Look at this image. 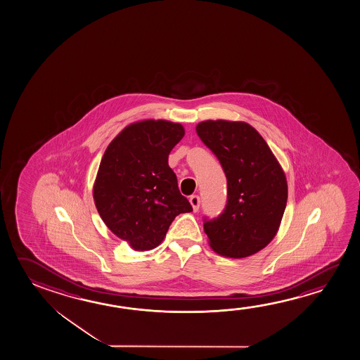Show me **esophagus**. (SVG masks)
<instances>
[{
  "instance_id": "obj_1",
  "label": "esophagus",
  "mask_w": 360,
  "mask_h": 360,
  "mask_svg": "<svg viewBox=\"0 0 360 360\" xmlns=\"http://www.w3.org/2000/svg\"><path fill=\"white\" fill-rule=\"evenodd\" d=\"M189 201L190 204H191V207H193V210L198 212L199 205H200V198L198 195H191L190 196Z\"/></svg>"
}]
</instances>
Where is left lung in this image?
I'll list each match as a JSON object with an SVG mask.
<instances>
[{
  "label": "left lung",
  "instance_id": "left-lung-1",
  "mask_svg": "<svg viewBox=\"0 0 360 360\" xmlns=\"http://www.w3.org/2000/svg\"><path fill=\"white\" fill-rule=\"evenodd\" d=\"M196 134L219 160L228 183L224 212L204 223L209 245L220 256H252L280 229L288 193L285 171L247 122L207 120L198 123Z\"/></svg>",
  "mask_w": 360,
  "mask_h": 360
}]
</instances>
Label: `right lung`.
Returning a JSON list of instances; mask_svg holds the SVG:
<instances>
[{
	"instance_id": "1",
	"label": "right lung",
	"mask_w": 360,
	"mask_h": 360,
	"mask_svg": "<svg viewBox=\"0 0 360 360\" xmlns=\"http://www.w3.org/2000/svg\"><path fill=\"white\" fill-rule=\"evenodd\" d=\"M184 134L180 123L143 120L123 128L105 148L93 199L104 224L134 250L156 248L175 217L193 212L169 166Z\"/></svg>"
}]
</instances>
